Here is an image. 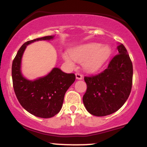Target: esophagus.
<instances>
[{
  "instance_id": "34e87169",
  "label": "esophagus",
  "mask_w": 147,
  "mask_h": 147,
  "mask_svg": "<svg viewBox=\"0 0 147 147\" xmlns=\"http://www.w3.org/2000/svg\"><path fill=\"white\" fill-rule=\"evenodd\" d=\"M76 79H78V80L83 79V76H82V74H80L79 73L76 74Z\"/></svg>"
}]
</instances>
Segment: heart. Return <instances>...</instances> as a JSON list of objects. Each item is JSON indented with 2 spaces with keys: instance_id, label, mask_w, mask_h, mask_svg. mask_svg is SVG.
<instances>
[{
  "instance_id": "heart-1",
  "label": "heart",
  "mask_w": 147,
  "mask_h": 147,
  "mask_svg": "<svg viewBox=\"0 0 147 147\" xmlns=\"http://www.w3.org/2000/svg\"><path fill=\"white\" fill-rule=\"evenodd\" d=\"M111 48L108 45L92 42L74 48L71 52V56L65 55L64 59L71 66H74V60L83 62L85 70L93 73L103 66L111 55Z\"/></svg>"
}]
</instances>
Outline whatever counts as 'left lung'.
<instances>
[{
	"label": "left lung",
	"instance_id": "obj_1",
	"mask_svg": "<svg viewBox=\"0 0 147 147\" xmlns=\"http://www.w3.org/2000/svg\"><path fill=\"white\" fill-rule=\"evenodd\" d=\"M118 51L105 71L84 77L87 90L83 102L87 111L93 116H105L117 111L130 94L132 61L123 44L118 45Z\"/></svg>",
	"mask_w": 147,
	"mask_h": 147
}]
</instances>
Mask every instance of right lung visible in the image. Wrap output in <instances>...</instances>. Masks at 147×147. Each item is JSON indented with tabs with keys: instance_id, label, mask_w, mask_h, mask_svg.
Instances as JSON below:
<instances>
[{
	"instance_id": "right-lung-1",
	"label": "right lung",
	"mask_w": 147,
	"mask_h": 147,
	"mask_svg": "<svg viewBox=\"0 0 147 147\" xmlns=\"http://www.w3.org/2000/svg\"><path fill=\"white\" fill-rule=\"evenodd\" d=\"M53 38V36H44L24 43L17 52L12 65V83L19 102L30 113L42 118L53 117L59 113L64 94L75 81L76 76L54 68L45 76L29 80L22 74L21 61L26 45L38 40H50Z\"/></svg>"
}]
</instances>
